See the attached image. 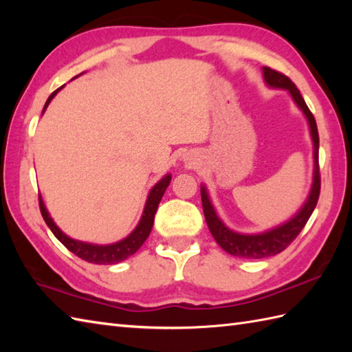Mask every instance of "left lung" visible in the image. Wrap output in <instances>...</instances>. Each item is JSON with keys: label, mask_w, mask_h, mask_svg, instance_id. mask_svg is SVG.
<instances>
[{"label": "left lung", "mask_w": 352, "mask_h": 352, "mask_svg": "<svg viewBox=\"0 0 352 352\" xmlns=\"http://www.w3.org/2000/svg\"><path fill=\"white\" fill-rule=\"evenodd\" d=\"M263 76L269 86L287 89L290 95L294 96L295 102L304 111V115L307 116L313 145H315V177H313V186H311V192L309 195L307 203L304 204L300 213H298L294 219H290L289 222L284 223V226H280L261 234H239V233H234V231L228 230L221 222L218 216H216L210 199H208L206 193V189L201 188L203 210H204L207 226H208V230H210L212 236L214 237V241L218 242V245L223 251H227L228 254H231V256H236L241 258H266L286 250L287 246L298 237V234L301 233V230L305 227V223H307V221L310 219V216L318 204L319 193H320L319 134H318L315 116H313L310 109L307 107V104H305L304 98L301 96L300 91H298V87L295 86L294 81H292L287 76H284V74L280 71L269 68V66H265L263 68Z\"/></svg>", "instance_id": "8db88e82"}]
</instances>
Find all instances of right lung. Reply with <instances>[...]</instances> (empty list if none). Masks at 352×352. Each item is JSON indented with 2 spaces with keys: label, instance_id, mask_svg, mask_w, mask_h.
I'll return each instance as SVG.
<instances>
[{
  "label": "right lung",
  "instance_id": "obj_1",
  "mask_svg": "<svg viewBox=\"0 0 352 352\" xmlns=\"http://www.w3.org/2000/svg\"><path fill=\"white\" fill-rule=\"evenodd\" d=\"M57 91H54L48 96L47 102H45V107H47L50 101L54 98ZM169 183H170V175H166L163 180H160L154 186L153 190L149 192L144 214H142V219L139 222V226L136 227V230H134L129 237H125L124 241L113 243V245L98 246V245H91V243L74 241V239L63 234L62 231L56 227V223L52 222V219L50 218V214L47 212V208H45L41 197H39V208H41L43 221L47 222V226L52 231V234H54L71 252L76 254L77 257H80L85 261H89V263H95V265H115V263H119V261L125 260L126 257L133 256V254L136 252L146 241V237L149 236V233H151L157 207H159L160 199L163 197L164 190H166V188L169 186Z\"/></svg>",
  "mask_w": 352,
  "mask_h": 352
}]
</instances>
